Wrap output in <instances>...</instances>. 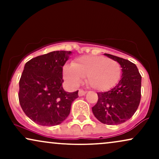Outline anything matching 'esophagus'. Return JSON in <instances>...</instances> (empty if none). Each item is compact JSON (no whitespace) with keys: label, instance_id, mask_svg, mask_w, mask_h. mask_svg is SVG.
Segmentation results:
<instances>
[{"label":"esophagus","instance_id":"esophagus-1","mask_svg":"<svg viewBox=\"0 0 159 159\" xmlns=\"http://www.w3.org/2000/svg\"><path fill=\"white\" fill-rule=\"evenodd\" d=\"M86 91H84V90H81V89H80L79 91H78V96H84L86 94Z\"/></svg>","mask_w":159,"mask_h":159}]
</instances>
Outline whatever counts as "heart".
Instances as JSON below:
<instances>
[{
    "label": "heart",
    "instance_id": "heart-1",
    "mask_svg": "<svg viewBox=\"0 0 159 159\" xmlns=\"http://www.w3.org/2000/svg\"><path fill=\"white\" fill-rule=\"evenodd\" d=\"M122 69L120 63L101 56H83L76 59L72 66H65L63 76L70 85L77 87L82 78L87 77V84L94 90H110L119 82Z\"/></svg>",
    "mask_w": 159,
    "mask_h": 159
}]
</instances>
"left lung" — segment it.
I'll use <instances>...</instances> for the list:
<instances>
[{
	"label": "left lung",
	"instance_id": "obj_1",
	"mask_svg": "<svg viewBox=\"0 0 159 159\" xmlns=\"http://www.w3.org/2000/svg\"><path fill=\"white\" fill-rule=\"evenodd\" d=\"M122 67V78L111 90L97 93L98 102L92 107L96 119L106 125L125 123L138 109L141 96V75L134 63L109 54Z\"/></svg>",
	"mask_w": 159,
	"mask_h": 159
}]
</instances>
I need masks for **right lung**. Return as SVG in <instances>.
<instances>
[{"label": "right lung", "mask_w": 159, "mask_h": 159, "mask_svg": "<svg viewBox=\"0 0 159 159\" xmlns=\"http://www.w3.org/2000/svg\"><path fill=\"white\" fill-rule=\"evenodd\" d=\"M72 54L56 51L32 58L19 80V99L25 114L34 123L53 126L69 116L78 90L66 92L62 87L63 66Z\"/></svg>", "instance_id": "obj_1"}]
</instances>
